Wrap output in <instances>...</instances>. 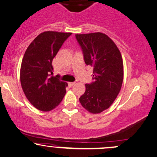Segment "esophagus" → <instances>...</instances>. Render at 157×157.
I'll use <instances>...</instances> for the list:
<instances>
[{
    "label": "esophagus",
    "mask_w": 157,
    "mask_h": 157,
    "mask_svg": "<svg viewBox=\"0 0 157 157\" xmlns=\"http://www.w3.org/2000/svg\"><path fill=\"white\" fill-rule=\"evenodd\" d=\"M75 82H68V86H69V87H72L74 85H75Z\"/></svg>",
    "instance_id": "obj_1"
}]
</instances>
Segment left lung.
Segmentation results:
<instances>
[{
	"label": "left lung",
	"instance_id": "left-lung-1",
	"mask_svg": "<svg viewBox=\"0 0 157 157\" xmlns=\"http://www.w3.org/2000/svg\"><path fill=\"white\" fill-rule=\"evenodd\" d=\"M84 61L93 68V81L86 84L85 93L79 98L82 107L98 114L109 107L118 96L124 79L121 54L115 42L106 34H77Z\"/></svg>",
	"mask_w": 157,
	"mask_h": 157
}]
</instances>
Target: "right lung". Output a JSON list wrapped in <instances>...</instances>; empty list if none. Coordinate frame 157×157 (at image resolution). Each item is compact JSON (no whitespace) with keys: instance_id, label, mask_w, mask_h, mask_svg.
Masks as SVG:
<instances>
[{"instance_id":"right-lung-1","label":"right lung","mask_w":157,"mask_h":157,"mask_svg":"<svg viewBox=\"0 0 157 157\" xmlns=\"http://www.w3.org/2000/svg\"><path fill=\"white\" fill-rule=\"evenodd\" d=\"M71 33L45 31L30 43L22 59L20 80L30 104L43 112L56 108L64 98L66 82L51 77L53 59Z\"/></svg>"}]
</instances>
